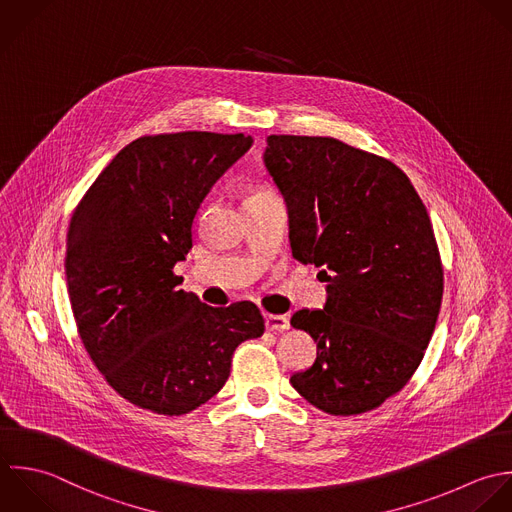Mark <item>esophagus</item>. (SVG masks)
I'll return each instance as SVG.
<instances>
[{
	"label": "esophagus",
	"mask_w": 512,
	"mask_h": 512,
	"mask_svg": "<svg viewBox=\"0 0 512 512\" xmlns=\"http://www.w3.org/2000/svg\"><path fill=\"white\" fill-rule=\"evenodd\" d=\"M265 327L269 331H285V329H289V317L265 313Z\"/></svg>",
	"instance_id": "34e87169"
}]
</instances>
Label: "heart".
<instances>
[{
  "label": "heart",
  "instance_id": "1",
  "mask_svg": "<svg viewBox=\"0 0 512 512\" xmlns=\"http://www.w3.org/2000/svg\"><path fill=\"white\" fill-rule=\"evenodd\" d=\"M269 197H277V193H275L271 187H267V185H253V187L247 191L245 203L261 201V199H269Z\"/></svg>",
  "mask_w": 512,
  "mask_h": 512
}]
</instances>
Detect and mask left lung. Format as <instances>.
<instances>
[{"instance_id": "obj_1", "label": "left lung", "mask_w": 512, "mask_h": 512, "mask_svg": "<svg viewBox=\"0 0 512 512\" xmlns=\"http://www.w3.org/2000/svg\"><path fill=\"white\" fill-rule=\"evenodd\" d=\"M265 167L287 201L293 257L329 283L325 309L291 319L317 343L291 385L335 417L373 411L411 381L441 311L427 207L401 167L335 137L269 135Z\"/></svg>"}]
</instances>
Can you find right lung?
Returning a JSON list of instances; mask_svg holds the SVG:
<instances>
[{"instance_id": "right-lung-1", "label": "right lung", "mask_w": 512, "mask_h": 512, "mask_svg": "<svg viewBox=\"0 0 512 512\" xmlns=\"http://www.w3.org/2000/svg\"><path fill=\"white\" fill-rule=\"evenodd\" d=\"M243 133L143 135L97 175L71 213L67 293L81 343L109 387L157 415L207 403L235 349L265 331L251 301L209 307L179 289L195 213L251 147Z\"/></svg>"}]
</instances>
